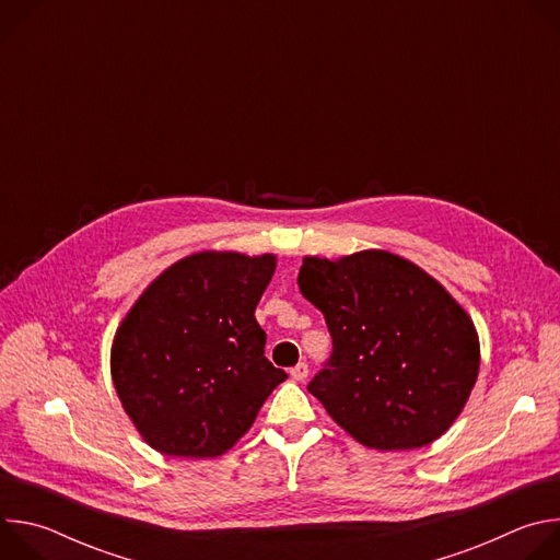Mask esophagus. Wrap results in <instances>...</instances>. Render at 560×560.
I'll return each instance as SVG.
<instances>
[{"instance_id": "34e87169", "label": "esophagus", "mask_w": 560, "mask_h": 560, "mask_svg": "<svg viewBox=\"0 0 560 560\" xmlns=\"http://www.w3.org/2000/svg\"><path fill=\"white\" fill-rule=\"evenodd\" d=\"M307 363H296L292 370H290V376L294 378V381H305L307 378Z\"/></svg>"}]
</instances>
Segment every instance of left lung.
Segmentation results:
<instances>
[{
  "label": "left lung",
  "instance_id": "left-lung-1",
  "mask_svg": "<svg viewBox=\"0 0 560 560\" xmlns=\"http://www.w3.org/2000/svg\"><path fill=\"white\" fill-rule=\"evenodd\" d=\"M299 290L332 337L307 389L346 432L368 447L415 450L452 425L478 374V337L430 275L383 250L305 257Z\"/></svg>",
  "mask_w": 560,
  "mask_h": 560
}]
</instances>
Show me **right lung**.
<instances>
[{"label":"right lung","mask_w":560,"mask_h":560,"mask_svg":"<svg viewBox=\"0 0 560 560\" xmlns=\"http://www.w3.org/2000/svg\"><path fill=\"white\" fill-rule=\"evenodd\" d=\"M275 257L199 253L159 277L124 318L113 381L141 436L168 456H219L288 378L266 359L255 310Z\"/></svg>","instance_id":"add662e5"}]
</instances>
